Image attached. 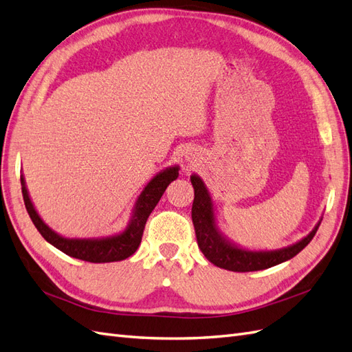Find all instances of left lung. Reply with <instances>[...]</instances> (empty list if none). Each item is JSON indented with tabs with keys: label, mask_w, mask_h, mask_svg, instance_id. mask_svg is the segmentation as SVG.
Wrapping results in <instances>:
<instances>
[{
	"label": "left lung",
	"mask_w": 352,
	"mask_h": 352,
	"mask_svg": "<svg viewBox=\"0 0 352 352\" xmlns=\"http://www.w3.org/2000/svg\"><path fill=\"white\" fill-rule=\"evenodd\" d=\"M194 186L192 203V223L195 228L197 243L199 250L213 265L234 272H250L267 270L275 265L294 258L300 250L305 249L321 223V219L308 235L302 240L277 250H252L231 241L219 230L216 222L214 204L210 191L204 180L198 175L191 176Z\"/></svg>",
	"instance_id": "obj_1"
}]
</instances>
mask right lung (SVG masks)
<instances>
[{"instance_id": "1", "label": "right lung", "mask_w": 352, "mask_h": 352, "mask_svg": "<svg viewBox=\"0 0 352 352\" xmlns=\"http://www.w3.org/2000/svg\"><path fill=\"white\" fill-rule=\"evenodd\" d=\"M179 176V166H170L161 170L153 179L149 180L144 191L138 197L135 207L130 216L127 226L121 232L107 235V236H90V239H69V236L60 235L47 225L41 216L38 214L32 199L28 192L26 182L23 175L21 176L22 182V194L28 213L35 228L40 232L47 243L54 245L65 254L75 259H81L93 263H107V262H118L124 261L138 250L142 241V234L145 230V223L148 216L154 210L161 195L164 194L166 188L173 182Z\"/></svg>"}]
</instances>
